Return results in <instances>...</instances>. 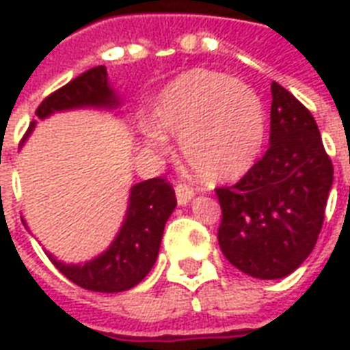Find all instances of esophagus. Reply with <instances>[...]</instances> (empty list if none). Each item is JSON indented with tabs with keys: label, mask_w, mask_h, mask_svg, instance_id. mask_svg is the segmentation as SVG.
<instances>
[{
	"label": "esophagus",
	"mask_w": 350,
	"mask_h": 350,
	"mask_svg": "<svg viewBox=\"0 0 350 350\" xmlns=\"http://www.w3.org/2000/svg\"><path fill=\"white\" fill-rule=\"evenodd\" d=\"M193 189H191L189 185H183V183H178L176 185V200H178V204L180 206H187L191 202V198H193Z\"/></svg>",
	"instance_id": "esophagus-1"
}]
</instances>
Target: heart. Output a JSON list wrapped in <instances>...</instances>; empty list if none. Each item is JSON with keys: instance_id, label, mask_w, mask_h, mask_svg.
I'll use <instances>...</instances> for the list:
<instances>
[{"instance_id": "obj_1", "label": "heart", "mask_w": 350, "mask_h": 350, "mask_svg": "<svg viewBox=\"0 0 350 350\" xmlns=\"http://www.w3.org/2000/svg\"><path fill=\"white\" fill-rule=\"evenodd\" d=\"M142 144L163 150V137L180 138L187 167L204 182L247 174L266 142V112L257 93L221 72L191 69L163 88L148 112Z\"/></svg>"}]
</instances>
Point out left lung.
Masks as SVG:
<instances>
[{"label":"left lung","instance_id":"left-lung-1","mask_svg":"<svg viewBox=\"0 0 350 350\" xmlns=\"http://www.w3.org/2000/svg\"><path fill=\"white\" fill-rule=\"evenodd\" d=\"M332 183L334 167L313 116L271 82L268 152L236 185L215 191L223 255L251 278H286L315 247Z\"/></svg>","mask_w":350,"mask_h":350}]
</instances>
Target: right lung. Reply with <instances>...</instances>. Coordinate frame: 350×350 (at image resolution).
<instances>
[{"label":"right lung","instance_id":"obj_1","mask_svg":"<svg viewBox=\"0 0 350 350\" xmlns=\"http://www.w3.org/2000/svg\"><path fill=\"white\" fill-rule=\"evenodd\" d=\"M122 99L108 82L107 67H93L79 79L57 90L37 108V118L46 120L57 112L69 110H108L118 112ZM31 122L27 129H35ZM176 208L174 189L163 178L135 183L129 189L125 217L118 234L107 250L84 262H64L46 251L49 258L75 285L93 293H123L138 285L157 260L165 223ZM26 225V221L22 219Z\"/></svg>","mask_w":350,"mask_h":350}]
</instances>
